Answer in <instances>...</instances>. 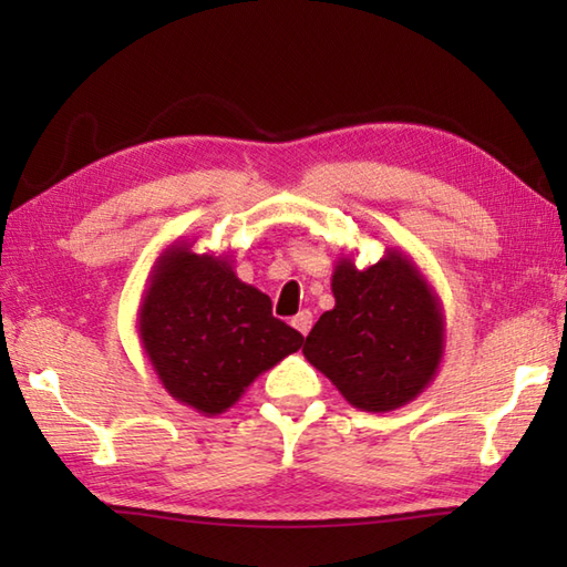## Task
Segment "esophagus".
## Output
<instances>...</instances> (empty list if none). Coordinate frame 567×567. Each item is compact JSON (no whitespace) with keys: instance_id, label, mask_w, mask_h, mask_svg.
<instances>
[{"instance_id":"esophagus-1","label":"esophagus","mask_w":567,"mask_h":567,"mask_svg":"<svg viewBox=\"0 0 567 567\" xmlns=\"http://www.w3.org/2000/svg\"><path fill=\"white\" fill-rule=\"evenodd\" d=\"M311 321H315V319H311V311L305 309V311H299V315L292 319V327L302 336H307L309 329H311Z\"/></svg>"}]
</instances>
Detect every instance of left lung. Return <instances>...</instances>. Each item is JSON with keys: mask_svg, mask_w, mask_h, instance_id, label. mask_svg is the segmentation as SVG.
<instances>
[{"mask_svg": "<svg viewBox=\"0 0 567 567\" xmlns=\"http://www.w3.org/2000/svg\"><path fill=\"white\" fill-rule=\"evenodd\" d=\"M331 292L336 305L309 331L305 358L360 412L414 402L445 351L443 305L416 262L402 248H388L363 270L341 256Z\"/></svg>", "mask_w": 567, "mask_h": 567, "instance_id": "left-lung-1", "label": "left lung"}]
</instances>
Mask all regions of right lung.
Masks as SVG:
<instances>
[{
  "instance_id": "obj_1",
  "label": "right lung",
  "mask_w": 567,
  "mask_h": 567,
  "mask_svg": "<svg viewBox=\"0 0 567 567\" xmlns=\"http://www.w3.org/2000/svg\"><path fill=\"white\" fill-rule=\"evenodd\" d=\"M167 246L138 307V339L165 392L204 416L224 414L250 382L299 351L305 336L272 317L270 297L238 280L226 252Z\"/></svg>"
}]
</instances>
